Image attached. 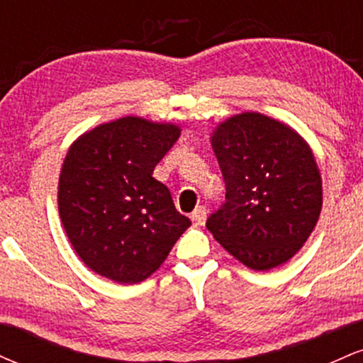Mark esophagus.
<instances>
[{
  "mask_svg": "<svg viewBox=\"0 0 363 363\" xmlns=\"http://www.w3.org/2000/svg\"><path fill=\"white\" fill-rule=\"evenodd\" d=\"M191 220H193L194 225L201 227L206 222V208L205 206H198L196 210L191 213Z\"/></svg>",
  "mask_w": 363,
  "mask_h": 363,
  "instance_id": "1",
  "label": "esophagus"
}]
</instances>
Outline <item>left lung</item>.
Segmentation results:
<instances>
[{"mask_svg":"<svg viewBox=\"0 0 363 363\" xmlns=\"http://www.w3.org/2000/svg\"><path fill=\"white\" fill-rule=\"evenodd\" d=\"M211 147L225 181V203L206 228L256 272L298 252L323 208V181L306 140L285 123L242 112L215 128Z\"/></svg>","mask_w":363,"mask_h":363,"instance_id":"1","label":"left lung"}]
</instances>
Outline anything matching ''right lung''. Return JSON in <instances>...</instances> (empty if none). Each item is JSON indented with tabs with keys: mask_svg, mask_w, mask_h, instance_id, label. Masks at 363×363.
I'll use <instances>...</instances> for the list:
<instances>
[{
	"mask_svg": "<svg viewBox=\"0 0 363 363\" xmlns=\"http://www.w3.org/2000/svg\"><path fill=\"white\" fill-rule=\"evenodd\" d=\"M181 128L126 116L83 133L66 153L57 208L73 249L91 272L140 283L160 268L191 225L153 169Z\"/></svg>",
	"mask_w": 363,
	"mask_h": 363,
	"instance_id": "add662e5",
	"label": "right lung"
}]
</instances>
